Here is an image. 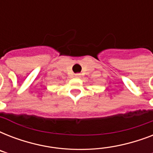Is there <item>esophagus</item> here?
Instances as JSON below:
<instances>
[{
  "mask_svg": "<svg viewBox=\"0 0 153 153\" xmlns=\"http://www.w3.org/2000/svg\"><path fill=\"white\" fill-rule=\"evenodd\" d=\"M80 76H81V74H75V77H76V78H79Z\"/></svg>",
  "mask_w": 153,
  "mask_h": 153,
  "instance_id": "1",
  "label": "esophagus"
}]
</instances>
